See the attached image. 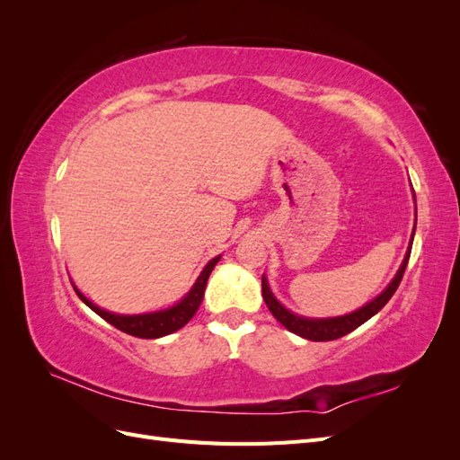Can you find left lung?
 <instances>
[{
	"label": "left lung",
	"mask_w": 460,
	"mask_h": 460,
	"mask_svg": "<svg viewBox=\"0 0 460 460\" xmlns=\"http://www.w3.org/2000/svg\"><path fill=\"white\" fill-rule=\"evenodd\" d=\"M414 205H416V198H414ZM416 211V207H414ZM416 217V215H414ZM414 230H416V218H414V226H412V235H411V242L407 247V253L405 259H402L401 267L397 270V274L394 276V280L385 286V289L382 291L380 296H376L372 301H368L363 307L349 313V314H341V316H330V318H311V316H301L291 313L289 309H286L284 305L274 297V294L270 291L269 280L267 276L262 274V297L264 303H267L269 311L272 313V316L280 323L284 328H288L289 332L297 333V336L305 338V340H311V341H332V340H338L345 333L353 332L355 328H358L360 324H365L368 318H372L376 313L384 309V305L392 299V296L395 294V289L401 284V278L405 274L407 269V262L411 257V247H412V238H414Z\"/></svg>",
	"instance_id": "1"
}]
</instances>
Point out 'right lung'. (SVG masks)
<instances>
[{"mask_svg": "<svg viewBox=\"0 0 460 460\" xmlns=\"http://www.w3.org/2000/svg\"><path fill=\"white\" fill-rule=\"evenodd\" d=\"M218 261H220V255L205 264V269L198 276L196 284L191 286V289L178 303L171 305V307H166V309H161V311H153V313H142V314L111 313V311L97 307V305L82 294V291L75 284H73V288L78 294V297L84 301L95 314H100L103 320H107L109 324H113L115 328H119L124 333H130V336H134V338L157 340L163 336H169V333L186 326L191 320V316L198 313L199 305L203 301V296H205L207 280H208V276H211L215 264Z\"/></svg>", "mask_w": 460, "mask_h": 460, "instance_id": "1", "label": "right lung"}]
</instances>
